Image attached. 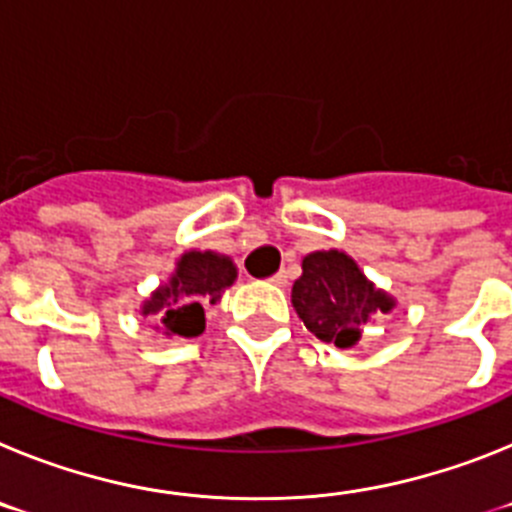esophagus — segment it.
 <instances>
[{"mask_svg": "<svg viewBox=\"0 0 512 512\" xmlns=\"http://www.w3.org/2000/svg\"><path fill=\"white\" fill-rule=\"evenodd\" d=\"M271 282L277 284V287H284V284H287V271H277V274H274V277H271Z\"/></svg>", "mask_w": 512, "mask_h": 512, "instance_id": "1", "label": "esophagus"}]
</instances>
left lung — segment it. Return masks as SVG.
<instances>
[{
	"label": "left lung",
	"mask_w": 512,
	"mask_h": 512,
	"mask_svg": "<svg viewBox=\"0 0 512 512\" xmlns=\"http://www.w3.org/2000/svg\"><path fill=\"white\" fill-rule=\"evenodd\" d=\"M292 305L310 330L338 348L359 346L364 325L395 307L387 292L364 277L348 253L315 251L302 259V277L292 287Z\"/></svg>",
	"instance_id": "left-lung-1"
}]
</instances>
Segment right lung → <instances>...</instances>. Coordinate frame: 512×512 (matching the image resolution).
Masks as SVG:
<instances>
[{
	"label": "right lung",
	"mask_w": 512,
	"mask_h": 512,
	"mask_svg": "<svg viewBox=\"0 0 512 512\" xmlns=\"http://www.w3.org/2000/svg\"><path fill=\"white\" fill-rule=\"evenodd\" d=\"M233 259L215 251H187L176 261L169 282L140 305V315H156L166 336L194 338L205 330V305H215L235 282Z\"/></svg>",
	"instance_id": "right-lung-1"
}]
</instances>
